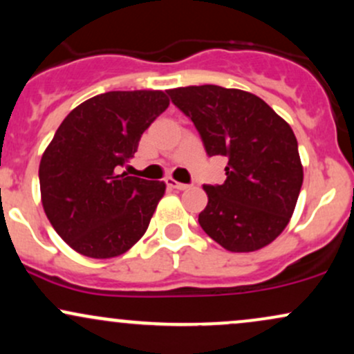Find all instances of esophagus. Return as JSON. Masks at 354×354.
<instances>
[{
    "label": "esophagus",
    "mask_w": 354,
    "mask_h": 354,
    "mask_svg": "<svg viewBox=\"0 0 354 354\" xmlns=\"http://www.w3.org/2000/svg\"><path fill=\"white\" fill-rule=\"evenodd\" d=\"M166 185H168L169 188L180 189V191H185V189L189 188V185H185V183H178L176 180H173V178H166Z\"/></svg>",
    "instance_id": "34e87169"
}]
</instances>
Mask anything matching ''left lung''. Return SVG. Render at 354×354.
<instances>
[{
  "instance_id": "obj_1",
  "label": "left lung",
  "mask_w": 354,
  "mask_h": 354,
  "mask_svg": "<svg viewBox=\"0 0 354 354\" xmlns=\"http://www.w3.org/2000/svg\"><path fill=\"white\" fill-rule=\"evenodd\" d=\"M191 118L209 156H226L223 185H205L208 205L198 221L231 253L274 241L290 223L303 185L291 126L253 93L216 84L168 89Z\"/></svg>"
}]
</instances>
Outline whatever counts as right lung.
Here are the masks:
<instances>
[{
    "instance_id": "obj_1",
    "label": "right lung",
    "mask_w": 354,
    "mask_h": 354,
    "mask_svg": "<svg viewBox=\"0 0 354 354\" xmlns=\"http://www.w3.org/2000/svg\"><path fill=\"white\" fill-rule=\"evenodd\" d=\"M168 106L158 89L108 91L76 106L56 129L39 163L41 203L76 253L115 258L146 233L166 185L120 169Z\"/></svg>"
}]
</instances>
